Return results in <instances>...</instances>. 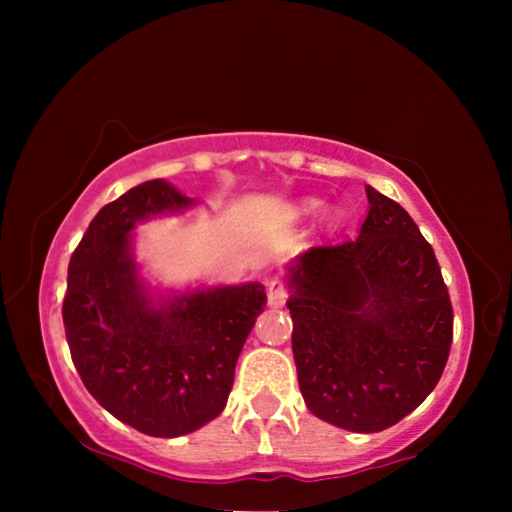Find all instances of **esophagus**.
<instances>
[{
    "label": "esophagus",
    "instance_id": "esophagus-1",
    "mask_svg": "<svg viewBox=\"0 0 512 512\" xmlns=\"http://www.w3.org/2000/svg\"><path fill=\"white\" fill-rule=\"evenodd\" d=\"M284 300H287V287H284L280 277H273V280L268 282V305L282 307Z\"/></svg>",
    "mask_w": 512,
    "mask_h": 512
}]
</instances>
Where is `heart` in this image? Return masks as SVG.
<instances>
[{
  "instance_id": "obj_1",
  "label": "heart",
  "mask_w": 512,
  "mask_h": 512,
  "mask_svg": "<svg viewBox=\"0 0 512 512\" xmlns=\"http://www.w3.org/2000/svg\"><path fill=\"white\" fill-rule=\"evenodd\" d=\"M302 210H305L307 214H316L320 210V203L318 201H307L305 205H302Z\"/></svg>"
}]
</instances>
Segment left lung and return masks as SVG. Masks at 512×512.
<instances>
[{
  "label": "left lung",
  "instance_id": "left-lung-1",
  "mask_svg": "<svg viewBox=\"0 0 512 512\" xmlns=\"http://www.w3.org/2000/svg\"><path fill=\"white\" fill-rule=\"evenodd\" d=\"M359 237L314 246L291 268L293 359L316 418L372 433L436 388L454 311L438 259L400 203L366 185Z\"/></svg>",
  "mask_w": 512,
  "mask_h": 512
}]
</instances>
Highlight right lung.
I'll use <instances>...</instances> for the list:
<instances>
[{
    "label": "right lung",
    "mask_w": 512,
    "mask_h": 512,
    "mask_svg": "<svg viewBox=\"0 0 512 512\" xmlns=\"http://www.w3.org/2000/svg\"><path fill=\"white\" fill-rule=\"evenodd\" d=\"M192 205L164 180L101 207L69 259L63 323L85 388L133 429L176 438L223 411L235 366L266 293L259 284L216 287L153 305L128 232L146 216Z\"/></svg>",
    "instance_id": "right-lung-1"
}]
</instances>
